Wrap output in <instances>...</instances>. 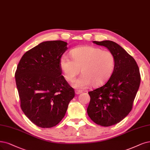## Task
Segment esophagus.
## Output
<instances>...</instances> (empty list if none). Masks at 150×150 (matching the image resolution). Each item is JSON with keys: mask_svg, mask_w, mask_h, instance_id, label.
Here are the masks:
<instances>
[{"mask_svg": "<svg viewBox=\"0 0 150 150\" xmlns=\"http://www.w3.org/2000/svg\"><path fill=\"white\" fill-rule=\"evenodd\" d=\"M81 93H82V91H80V90H76L75 91V94H76V95H80V94Z\"/></svg>", "mask_w": 150, "mask_h": 150, "instance_id": "1", "label": "esophagus"}]
</instances>
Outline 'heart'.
Returning <instances> with one entry per match:
<instances>
[{"label":"heart","instance_id":"b5f03b06","mask_svg":"<svg viewBox=\"0 0 150 150\" xmlns=\"http://www.w3.org/2000/svg\"><path fill=\"white\" fill-rule=\"evenodd\" d=\"M71 59L62 55L59 65L65 79L73 81L80 73L82 75L75 80L73 86L84 89L91 85L96 87L106 82L111 75L115 65V57L109 51L92 46H81L70 51Z\"/></svg>","mask_w":150,"mask_h":150}]
</instances>
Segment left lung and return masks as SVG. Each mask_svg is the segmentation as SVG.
Returning <instances> with one entry per match:
<instances>
[{
    "instance_id": "1",
    "label": "left lung",
    "mask_w": 150,
    "mask_h": 150,
    "mask_svg": "<svg viewBox=\"0 0 150 150\" xmlns=\"http://www.w3.org/2000/svg\"><path fill=\"white\" fill-rule=\"evenodd\" d=\"M93 43L113 54L115 65L106 83L88 93L87 113L96 124L109 127L120 122L131 111L140 84V70L135 59L118 44L109 40Z\"/></svg>"
}]
</instances>
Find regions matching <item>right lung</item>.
I'll return each instance as SVG.
<instances>
[{
    "label": "right lung",
    "instance_id": "1",
    "mask_svg": "<svg viewBox=\"0 0 150 150\" xmlns=\"http://www.w3.org/2000/svg\"><path fill=\"white\" fill-rule=\"evenodd\" d=\"M62 41L42 42L27 51L15 71L21 110L41 128L57 125L75 91L62 75L59 60L67 49Z\"/></svg>",
    "mask_w": 150,
    "mask_h": 150
}]
</instances>
